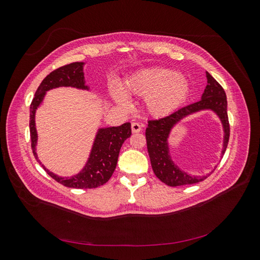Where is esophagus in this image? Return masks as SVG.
<instances>
[{"instance_id": "34e87169", "label": "esophagus", "mask_w": 260, "mask_h": 260, "mask_svg": "<svg viewBox=\"0 0 260 260\" xmlns=\"http://www.w3.org/2000/svg\"><path fill=\"white\" fill-rule=\"evenodd\" d=\"M142 127H143V125L139 123V122H132L131 123V129H132L133 133L141 132V131H142Z\"/></svg>"}]
</instances>
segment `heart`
<instances>
[{
    "instance_id": "heart-1",
    "label": "heart",
    "mask_w": 260,
    "mask_h": 260,
    "mask_svg": "<svg viewBox=\"0 0 260 260\" xmlns=\"http://www.w3.org/2000/svg\"><path fill=\"white\" fill-rule=\"evenodd\" d=\"M188 89V82L183 76L158 67L140 70L124 83V91L128 95L145 98L146 111L154 116L174 112L187 96ZM125 93L116 86L111 89V95L116 103L122 108H129L130 101Z\"/></svg>"
}]
</instances>
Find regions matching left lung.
Returning <instances> with one entry per match:
<instances>
[{
  "label": "left lung",
  "mask_w": 260,
  "mask_h": 260,
  "mask_svg": "<svg viewBox=\"0 0 260 260\" xmlns=\"http://www.w3.org/2000/svg\"><path fill=\"white\" fill-rule=\"evenodd\" d=\"M207 85L204 91L202 100L195 102L193 104L184 106L178 111L171 113L170 115L159 118V119L148 120V125L145 131L147 151L151 159L152 168L155 176L161 182L169 186H179L186 184L199 183L205 180L208 176L193 177L187 175L186 172L181 170L175 162L171 160L169 155L168 138L169 133L174 125L182 119L183 117L191 115L193 113L203 111V109H211L214 111L223 124L224 141L222 155L224 154L228 142L230 138V124L228 118L226 108V96L225 92L221 85L210 74L206 73Z\"/></svg>",
  "instance_id": "left-lung-1"
}]
</instances>
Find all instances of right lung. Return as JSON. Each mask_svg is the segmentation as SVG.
Listing matches in <instances>:
<instances>
[{"label":"right lung","instance_id":"right-lung-1","mask_svg":"<svg viewBox=\"0 0 260 260\" xmlns=\"http://www.w3.org/2000/svg\"><path fill=\"white\" fill-rule=\"evenodd\" d=\"M58 86H73V88L78 89H88V86L84 84L83 62L76 61L55 69L54 72H52L50 75L44 78L41 84L39 85L38 90L36 91L35 98L30 105L29 127L31 148H32V153L39 162H40V160L38 159L36 153V145L38 140L35 122L36 109L42 103L45 92L54 88H58ZM130 136V122H125L119 125V127L100 129L95 141H94L88 162H86L84 168L79 174L74 177L61 178L49 171L43 165L42 167L48 172L50 177H52L55 181H57L58 183L67 187L94 188L101 186L105 184L113 176L121 145Z\"/></svg>","mask_w":260,"mask_h":260}]
</instances>
